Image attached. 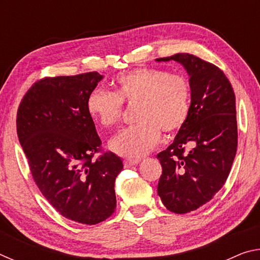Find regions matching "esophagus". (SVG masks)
<instances>
[{"instance_id":"esophagus-1","label":"esophagus","mask_w":260,"mask_h":260,"mask_svg":"<svg viewBox=\"0 0 260 260\" xmlns=\"http://www.w3.org/2000/svg\"><path fill=\"white\" fill-rule=\"evenodd\" d=\"M139 162H140L139 159H125L124 165H125V167H132L136 164H139Z\"/></svg>"}]
</instances>
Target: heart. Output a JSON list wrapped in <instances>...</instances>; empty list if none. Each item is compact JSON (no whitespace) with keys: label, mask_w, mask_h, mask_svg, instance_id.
<instances>
[{"label":"heart","mask_w":260,"mask_h":260,"mask_svg":"<svg viewBox=\"0 0 260 260\" xmlns=\"http://www.w3.org/2000/svg\"><path fill=\"white\" fill-rule=\"evenodd\" d=\"M116 91L98 87L87 99L88 112L104 127L116 126L124 104L134 105L138 124L120 131L110 142L113 151L126 157L146 155L162 134L181 128L190 109L191 86L180 73L139 68L116 79Z\"/></svg>","instance_id":"heart-1"}]
</instances>
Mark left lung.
<instances>
[{"label": "left lung", "mask_w": 260, "mask_h": 260, "mask_svg": "<svg viewBox=\"0 0 260 260\" xmlns=\"http://www.w3.org/2000/svg\"><path fill=\"white\" fill-rule=\"evenodd\" d=\"M172 59L189 74L191 104L173 143L157 155L162 169L157 189L167 210L181 214L208 203L225 184L237 150V121L234 89L221 70L184 52L157 58Z\"/></svg>", "instance_id": "obj_1"}]
</instances>
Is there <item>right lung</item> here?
I'll list each match as a JSON object with an SVG mask.
<instances>
[{"instance_id":"add662e5","label":"right lung","mask_w":260,"mask_h":260,"mask_svg":"<svg viewBox=\"0 0 260 260\" xmlns=\"http://www.w3.org/2000/svg\"><path fill=\"white\" fill-rule=\"evenodd\" d=\"M101 79L98 72L42 78L17 111V134L35 183L57 212L85 225L111 217L122 170L119 157L103 151L87 109Z\"/></svg>"}]
</instances>
